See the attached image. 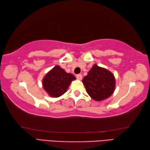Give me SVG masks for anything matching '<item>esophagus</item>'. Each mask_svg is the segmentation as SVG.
I'll list each match as a JSON object with an SVG mask.
<instances>
[{
  "mask_svg": "<svg viewBox=\"0 0 150 150\" xmlns=\"http://www.w3.org/2000/svg\"><path fill=\"white\" fill-rule=\"evenodd\" d=\"M76 77H77V79L81 80V79H82V75H81V74H78V75H76Z\"/></svg>",
  "mask_w": 150,
  "mask_h": 150,
  "instance_id": "obj_1",
  "label": "esophagus"
}]
</instances>
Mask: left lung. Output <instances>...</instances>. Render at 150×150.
Wrapping results in <instances>:
<instances>
[{
    "label": "left lung",
    "instance_id": "8db88e82",
    "mask_svg": "<svg viewBox=\"0 0 150 150\" xmlns=\"http://www.w3.org/2000/svg\"><path fill=\"white\" fill-rule=\"evenodd\" d=\"M87 93L96 101H101L110 96L115 91V76L105 68L94 65L82 81Z\"/></svg>",
    "mask_w": 150,
    "mask_h": 150
}]
</instances>
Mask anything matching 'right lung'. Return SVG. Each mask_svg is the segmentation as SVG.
<instances>
[{"label": "right lung", "instance_id": "right-lung-1", "mask_svg": "<svg viewBox=\"0 0 150 150\" xmlns=\"http://www.w3.org/2000/svg\"><path fill=\"white\" fill-rule=\"evenodd\" d=\"M75 77L66 73L59 65L50 70L43 79L42 85L44 90L52 97H59L63 95Z\"/></svg>", "mask_w": 150, "mask_h": 150}]
</instances>
